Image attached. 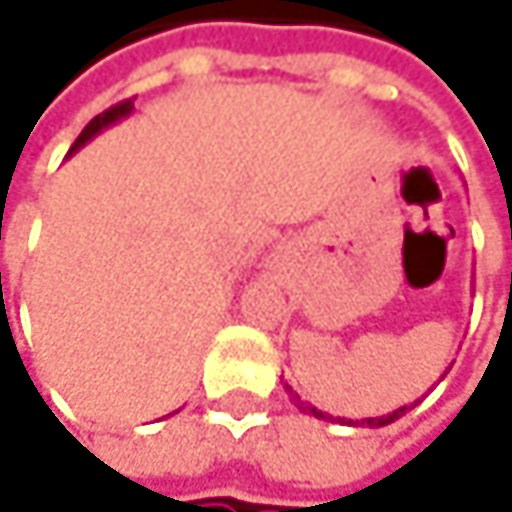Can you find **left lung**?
<instances>
[{
	"mask_svg": "<svg viewBox=\"0 0 512 512\" xmlns=\"http://www.w3.org/2000/svg\"><path fill=\"white\" fill-rule=\"evenodd\" d=\"M441 378H444V375H441ZM288 393H291V402H297L303 414H312V417H318V420H333L330 414H324V411H318V408L300 402V396H297L291 387H288ZM414 405H417V402H414ZM414 405H402V408H396L393 414H384V417H366V420H345V417H336V420H339V423H348V426H372V429H381V426H390V423H396L399 417H405V411H411Z\"/></svg>",
	"mask_w": 512,
	"mask_h": 512,
	"instance_id": "left-lung-1",
	"label": "left lung"
}]
</instances>
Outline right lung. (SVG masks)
I'll return each mask as SVG.
<instances>
[{"label":"right lung","instance_id":"right-lung-1","mask_svg":"<svg viewBox=\"0 0 512 512\" xmlns=\"http://www.w3.org/2000/svg\"><path fill=\"white\" fill-rule=\"evenodd\" d=\"M131 110H134V101L128 98V101H122V104H116V107H110V110L98 113V116H95V119H92V122H89V125H86V128L80 131V137L74 140L71 152H77L80 146H86V143H89V140H92L95 134H101L104 128H110V125H116L119 119H125V116H128Z\"/></svg>","mask_w":512,"mask_h":512}]
</instances>
